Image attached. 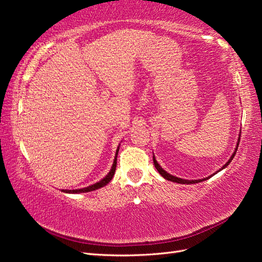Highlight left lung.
I'll list each match as a JSON object with an SVG mask.
<instances>
[{"label": "left lung", "instance_id": "obj_1", "mask_svg": "<svg viewBox=\"0 0 262 262\" xmlns=\"http://www.w3.org/2000/svg\"><path fill=\"white\" fill-rule=\"evenodd\" d=\"M238 143H240V137H238V142H237V145H236V148H235V151H234V153H233V155L231 157V159L229 160V162H227L223 168L222 169H224V168H226L227 165L230 164V162L231 161L233 160V158H234V155H235V153H236V151H237V147H238ZM153 162H154V165H155V168H157V170L159 171V173L162 176L164 179H166V180H170V181H172V182H177V183H182V185H190V183H198V182H200V181H204V180H207L208 178H205V179H202V180H185V179H180V178H178V177H174V176H171V174H169L168 172L166 171H164L162 168H161V166L159 165V163L157 162V160H155V158H154V155H153ZM221 169V170H222ZM221 170H219V171H221ZM217 171V172H219ZM215 174V173H214ZM211 177V176H210Z\"/></svg>", "mask_w": 262, "mask_h": 262}]
</instances>
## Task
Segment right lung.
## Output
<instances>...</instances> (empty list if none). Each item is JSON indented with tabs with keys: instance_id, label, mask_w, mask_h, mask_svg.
<instances>
[{
	"instance_id": "obj_1",
	"label": "right lung",
	"mask_w": 262,
	"mask_h": 262,
	"mask_svg": "<svg viewBox=\"0 0 262 262\" xmlns=\"http://www.w3.org/2000/svg\"><path fill=\"white\" fill-rule=\"evenodd\" d=\"M118 151H119V147H118V149H117V152H116V157H115V161H114V164H113V166H111V170H110V172L109 173L105 176L102 180H100L99 182H97V183H94V185H92V186H89V187H86V188H83V189H75V190H62V191H64V192H69V193H80V192H89V191H93V190H96V189H99V188H101V187H104L105 185H107V183H109L110 182V180L113 179V177H114V174H115V171H116V166H117V155H118Z\"/></svg>"
}]
</instances>
